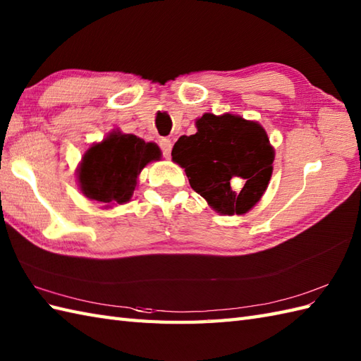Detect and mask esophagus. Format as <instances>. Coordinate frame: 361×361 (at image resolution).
<instances>
[{
    "label": "esophagus",
    "mask_w": 361,
    "mask_h": 361,
    "mask_svg": "<svg viewBox=\"0 0 361 361\" xmlns=\"http://www.w3.org/2000/svg\"><path fill=\"white\" fill-rule=\"evenodd\" d=\"M159 147L161 150H163V155L164 158H171V152H172V141L167 140V137H164V140L159 141Z\"/></svg>",
    "instance_id": "esophagus-1"
}]
</instances>
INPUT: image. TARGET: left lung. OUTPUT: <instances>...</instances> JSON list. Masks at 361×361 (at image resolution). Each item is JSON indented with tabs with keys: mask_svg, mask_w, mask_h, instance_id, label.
Masks as SVG:
<instances>
[{
	"mask_svg": "<svg viewBox=\"0 0 361 361\" xmlns=\"http://www.w3.org/2000/svg\"><path fill=\"white\" fill-rule=\"evenodd\" d=\"M195 127L197 133L175 142L172 159L214 211L224 216L248 212L273 172L274 149L264 127L231 113H204Z\"/></svg>",
	"mask_w": 361,
	"mask_h": 361,
	"instance_id": "1",
	"label": "left lung"
}]
</instances>
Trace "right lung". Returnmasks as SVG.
<instances>
[{
  "instance_id": "add662e5",
  "label": "right lung",
  "mask_w": 361,
  "mask_h": 361,
  "mask_svg": "<svg viewBox=\"0 0 361 361\" xmlns=\"http://www.w3.org/2000/svg\"><path fill=\"white\" fill-rule=\"evenodd\" d=\"M161 158L155 142L114 130L85 152L78 169L82 194L104 208L124 204L133 195L137 175L152 161Z\"/></svg>"
}]
</instances>
